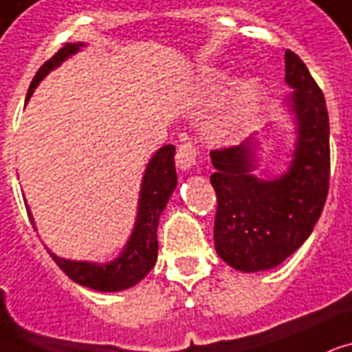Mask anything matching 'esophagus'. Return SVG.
Returning <instances> with one entry per match:
<instances>
[{
    "instance_id": "esophagus-1",
    "label": "esophagus",
    "mask_w": 352,
    "mask_h": 352,
    "mask_svg": "<svg viewBox=\"0 0 352 352\" xmlns=\"http://www.w3.org/2000/svg\"><path fill=\"white\" fill-rule=\"evenodd\" d=\"M196 157H198V146L192 141H184L176 151V165L184 170L190 168L196 163Z\"/></svg>"
}]
</instances>
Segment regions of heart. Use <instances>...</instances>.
Instances as JSON below:
<instances>
[{
  "mask_svg": "<svg viewBox=\"0 0 352 352\" xmlns=\"http://www.w3.org/2000/svg\"><path fill=\"white\" fill-rule=\"evenodd\" d=\"M253 94H255V86H253V82H246L244 86H242L241 97H239V106H236V110L233 111V116L230 117V121L226 122L224 126H230V122H233L236 117L241 116L242 111H244V108L248 106V102L253 99Z\"/></svg>",
  "mask_w": 352,
  "mask_h": 352,
  "instance_id": "b5f03b06",
  "label": "heart"
}]
</instances>
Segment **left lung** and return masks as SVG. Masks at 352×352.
Instances as JSON below:
<instances>
[{
    "label": "left lung",
    "instance_id": "obj_1",
    "mask_svg": "<svg viewBox=\"0 0 352 352\" xmlns=\"http://www.w3.org/2000/svg\"><path fill=\"white\" fill-rule=\"evenodd\" d=\"M290 102L299 124L298 148L288 173L274 182L255 178L253 138L211 151L217 192L214 248L242 272L274 268L290 257L314 230L329 195L331 146L323 91L298 54L285 53Z\"/></svg>",
    "mask_w": 352,
    "mask_h": 352
}]
</instances>
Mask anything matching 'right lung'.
<instances>
[{"label": "right lung", "instance_id": "right-lung-1", "mask_svg": "<svg viewBox=\"0 0 352 352\" xmlns=\"http://www.w3.org/2000/svg\"><path fill=\"white\" fill-rule=\"evenodd\" d=\"M78 47H82V43H65L64 47H60L47 62H43L29 86L27 99L31 97L36 84L62 60L67 58L69 54L77 53ZM176 184H178V176H176V167H174V145H165L154 154L145 170L135 230L128 241L126 250L121 253V257L116 258L113 263L100 266V264L94 263L65 261L51 252L49 255L53 257L54 263L58 264V268L67 277H72L75 283L82 285V287L94 288L99 292H119V290L138 285L156 264L157 222H160V214L167 206ZM29 219H31V213H29Z\"/></svg>", "mask_w": 352, "mask_h": 352}]
</instances>
